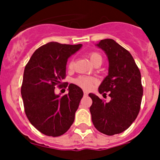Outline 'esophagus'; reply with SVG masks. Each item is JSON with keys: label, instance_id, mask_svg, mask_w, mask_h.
Listing matches in <instances>:
<instances>
[{"label": "esophagus", "instance_id": "34e87169", "mask_svg": "<svg viewBox=\"0 0 160 160\" xmlns=\"http://www.w3.org/2000/svg\"><path fill=\"white\" fill-rule=\"evenodd\" d=\"M83 94H84V96H88V93L87 91H84V92H83Z\"/></svg>", "mask_w": 160, "mask_h": 160}]
</instances>
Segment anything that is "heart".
Segmentation results:
<instances>
[{"mask_svg": "<svg viewBox=\"0 0 160 160\" xmlns=\"http://www.w3.org/2000/svg\"><path fill=\"white\" fill-rule=\"evenodd\" d=\"M89 58L92 63L94 66L96 65H101L103 62V57L100 53L97 52H92L89 53ZM74 61L73 59H71L69 62L68 68L70 70H72L73 68ZM96 82V79L93 77H88V76H79L78 77L74 80V83L77 85V86L80 87L81 88L84 90H90L93 87V83Z\"/></svg>", "mask_w": 160, "mask_h": 160, "instance_id": "obj_1", "label": "heart"}]
</instances>
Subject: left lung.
<instances>
[{"label":"left lung","instance_id":"obj_1","mask_svg":"<svg viewBox=\"0 0 160 160\" xmlns=\"http://www.w3.org/2000/svg\"><path fill=\"white\" fill-rule=\"evenodd\" d=\"M97 46L106 53L109 61L108 75L98 88L103 96L111 98L109 102L89 93L92 122L100 132L114 135L129 128L138 116L143 88L141 73L128 50L111 38L101 40Z\"/></svg>","mask_w":160,"mask_h":160}]
</instances>
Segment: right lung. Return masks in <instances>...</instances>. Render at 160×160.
<instances>
[{
	"label": "right lung",
	"mask_w": 160,
	"mask_h": 160,
	"mask_svg": "<svg viewBox=\"0 0 160 160\" xmlns=\"http://www.w3.org/2000/svg\"><path fill=\"white\" fill-rule=\"evenodd\" d=\"M82 45L51 42L43 45L32 54L24 71L21 93L27 118L44 135H63L73 123L75 113L83 98V90L73 83L63 96L55 93L66 77L67 59ZM68 83L64 87L67 88Z\"/></svg>",
	"instance_id": "right-lung-1"
}]
</instances>
